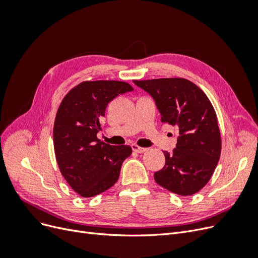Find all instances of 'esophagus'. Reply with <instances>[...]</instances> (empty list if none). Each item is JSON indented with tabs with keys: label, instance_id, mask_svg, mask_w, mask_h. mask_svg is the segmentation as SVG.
Listing matches in <instances>:
<instances>
[{
	"label": "esophagus",
	"instance_id": "1",
	"mask_svg": "<svg viewBox=\"0 0 258 258\" xmlns=\"http://www.w3.org/2000/svg\"><path fill=\"white\" fill-rule=\"evenodd\" d=\"M131 147H132V151H134V152H136V153H140V154H141V153H144L146 150H147V148H144V147H141V146H139L138 144H132L131 145Z\"/></svg>",
	"mask_w": 258,
	"mask_h": 258
}]
</instances>
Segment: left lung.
Masks as SVG:
<instances>
[{"instance_id": "8db88e82", "label": "left lung", "mask_w": 258, "mask_h": 258, "mask_svg": "<svg viewBox=\"0 0 258 258\" xmlns=\"http://www.w3.org/2000/svg\"><path fill=\"white\" fill-rule=\"evenodd\" d=\"M134 83L154 98L161 121L179 132L173 153L163 152L166 165L155 172L156 183L191 196L210 181L221 156V131L212 103L197 85L182 77Z\"/></svg>"}]
</instances>
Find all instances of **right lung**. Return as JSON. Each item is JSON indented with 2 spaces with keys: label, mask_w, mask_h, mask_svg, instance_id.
Returning a JSON list of instances; mask_svg holds the SVG:
<instances>
[{
  "label": "right lung",
  "mask_w": 258,
  "mask_h": 258,
  "mask_svg": "<svg viewBox=\"0 0 258 258\" xmlns=\"http://www.w3.org/2000/svg\"><path fill=\"white\" fill-rule=\"evenodd\" d=\"M134 88L126 82L86 81L62 99L53 124V148L61 174L81 197L107 190L117 182L129 145L100 141L97 134L107 104Z\"/></svg>",
  "instance_id": "add662e5"
}]
</instances>
